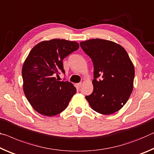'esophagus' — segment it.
I'll list each match as a JSON object with an SVG mask.
<instances>
[{
  "instance_id": "obj_1",
  "label": "esophagus",
  "mask_w": 154,
  "mask_h": 154,
  "mask_svg": "<svg viewBox=\"0 0 154 154\" xmlns=\"http://www.w3.org/2000/svg\"><path fill=\"white\" fill-rule=\"evenodd\" d=\"M75 87H76L77 88H79V89H80V88L82 87V83H81V82H80V83H77V84L75 85Z\"/></svg>"
}]
</instances>
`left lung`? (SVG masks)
<instances>
[{
  "label": "left lung",
  "mask_w": 154,
  "mask_h": 154,
  "mask_svg": "<svg viewBox=\"0 0 154 154\" xmlns=\"http://www.w3.org/2000/svg\"><path fill=\"white\" fill-rule=\"evenodd\" d=\"M94 63V91L85 96L90 106L102 115L119 110L133 90L134 67L125 50L116 43L92 39L80 43Z\"/></svg>",
  "instance_id": "obj_1"
}]
</instances>
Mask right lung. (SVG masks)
Here are the masks:
<instances>
[{
    "instance_id": "right-lung-1",
    "label": "right lung",
    "mask_w": 154,
    "mask_h": 154,
    "mask_svg": "<svg viewBox=\"0 0 154 154\" xmlns=\"http://www.w3.org/2000/svg\"><path fill=\"white\" fill-rule=\"evenodd\" d=\"M79 48L75 42L54 39L35 46L22 66L23 89L32 108L45 116L59 114L76 93L72 83L59 81L54 75L65 74L63 60Z\"/></svg>"
}]
</instances>
